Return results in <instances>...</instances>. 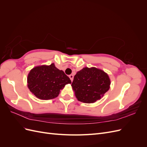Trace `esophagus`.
<instances>
[{
	"label": "esophagus",
	"instance_id": "34e87169",
	"mask_svg": "<svg viewBox=\"0 0 147 147\" xmlns=\"http://www.w3.org/2000/svg\"><path fill=\"white\" fill-rule=\"evenodd\" d=\"M69 78H70V79L71 80V81H73V80H74V75H69Z\"/></svg>",
	"mask_w": 147,
	"mask_h": 147
}]
</instances>
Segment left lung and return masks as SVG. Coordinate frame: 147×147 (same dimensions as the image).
I'll return each instance as SVG.
<instances>
[{
    "label": "left lung",
    "instance_id": "1",
    "mask_svg": "<svg viewBox=\"0 0 147 147\" xmlns=\"http://www.w3.org/2000/svg\"><path fill=\"white\" fill-rule=\"evenodd\" d=\"M110 79L104 71L96 67H84L74 76L72 90L78 101L94 103L110 89Z\"/></svg>",
    "mask_w": 147,
    "mask_h": 147
}]
</instances>
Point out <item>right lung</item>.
Wrapping results in <instances>:
<instances>
[{
	"label": "right lung",
	"mask_w": 147,
	"mask_h": 147,
	"mask_svg": "<svg viewBox=\"0 0 147 147\" xmlns=\"http://www.w3.org/2000/svg\"><path fill=\"white\" fill-rule=\"evenodd\" d=\"M27 81L30 91L42 100L56 98L65 84L71 83L70 78L54 63L35 67L28 74Z\"/></svg>",
	"instance_id": "obj_1"
}]
</instances>
